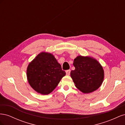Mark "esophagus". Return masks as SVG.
<instances>
[{
  "instance_id": "obj_1",
  "label": "esophagus",
  "mask_w": 125,
  "mask_h": 125,
  "mask_svg": "<svg viewBox=\"0 0 125 125\" xmlns=\"http://www.w3.org/2000/svg\"><path fill=\"white\" fill-rule=\"evenodd\" d=\"M70 71H71L70 70H66V74L68 75H70Z\"/></svg>"
}]
</instances>
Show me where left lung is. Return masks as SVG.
<instances>
[{
	"mask_svg": "<svg viewBox=\"0 0 125 125\" xmlns=\"http://www.w3.org/2000/svg\"><path fill=\"white\" fill-rule=\"evenodd\" d=\"M74 70H71V77L75 86L84 93L96 90L104 79L103 68L95 59L79 56L74 59Z\"/></svg>",
	"mask_w": 125,
	"mask_h": 125,
	"instance_id": "8db88e82",
	"label": "left lung"
}]
</instances>
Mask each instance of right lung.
<instances>
[{"label": "right lung", "mask_w": 125, "mask_h": 125, "mask_svg": "<svg viewBox=\"0 0 125 125\" xmlns=\"http://www.w3.org/2000/svg\"><path fill=\"white\" fill-rule=\"evenodd\" d=\"M26 73L32 88L44 95L51 93L66 75L55 57L44 52L39 54L29 63Z\"/></svg>", "instance_id": "obj_1"}]
</instances>
